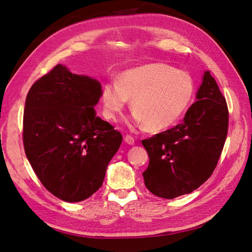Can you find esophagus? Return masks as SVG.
Segmentation results:
<instances>
[{
    "label": "esophagus",
    "mask_w": 252,
    "mask_h": 252,
    "mask_svg": "<svg viewBox=\"0 0 252 252\" xmlns=\"http://www.w3.org/2000/svg\"><path fill=\"white\" fill-rule=\"evenodd\" d=\"M125 142L126 143V144H129V145H134V143H135V140L134 138H133L131 135H126V137H125Z\"/></svg>",
    "instance_id": "1"
}]
</instances>
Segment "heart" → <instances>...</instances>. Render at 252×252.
I'll return each mask as SVG.
<instances>
[{
  "label": "heart",
  "instance_id": "b5f03b06",
  "mask_svg": "<svg viewBox=\"0 0 252 252\" xmlns=\"http://www.w3.org/2000/svg\"><path fill=\"white\" fill-rule=\"evenodd\" d=\"M194 80L184 70L162 63L130 69L101 92L104 116L116 120L131 99V125L151 131L167 129L178 121L194 95Z\"/></svg>",
  "mask_w": 252,
  "mask_h": 252
}]
</instances>
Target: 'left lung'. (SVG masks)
Here are the masks:
<instances>
[{"label":"left lung","mask_w":252,"mask_h":252,"mask_svg":"<svg viewBox=\"0 0 252 252\" xmlns=\"http://www.w3.org/2000/svg\"><path fill=\"white\" fill-rule=\"evenodd\" d=\"M196 97L180 125L142 141L149 157L144 182L158 197L189 194L210 178L220 159L228 109L210 71L203 74Z\"/></svg>","instance_id":"obj_1"}]
</instances>
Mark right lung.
Here are the masks:
<instances>
[{
    "label": "right lung",
    "instance_id": "obj_1",
    "mask_svg": "<svg viewBox=\"0 0 252 252\" xmlns=\"http://www.w3.org/2000/svg\"><path fill=\"white\" fill-rule=\"evenodd\" d=\"M101 96L97 80L63 65L32 84L26 98L23 141L26 156L45 189L78 202L103 184L122 135L96 117Z\"/></svg>",
    "mask_w": 252,
    "mask_h": 252
}]
</instances>
